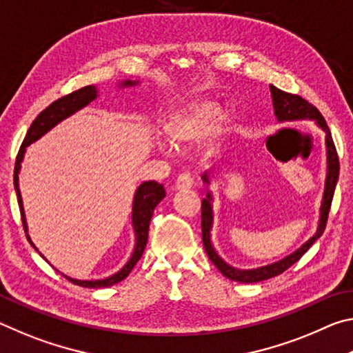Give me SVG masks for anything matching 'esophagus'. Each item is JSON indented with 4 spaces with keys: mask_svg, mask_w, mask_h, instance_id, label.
Wrapping results in <instances>:
<instances>
[{
    "mask_svg": "<svg viewBox=\"0 0 353 353\" xmlns=\"http://www.w3.org/2000/svg\"><path fill=\"white\" fill-rule=\"evenodd\" d=\"M194 183V177L190 174V172H183V174L179 176L176 179V190H187V188H191L193 187Z\"/></svg>",
    "mask_w": 353,
    "mask_h": 353,
    "instance_id": "1",
    "label": "esophagus"
}]
</instances>
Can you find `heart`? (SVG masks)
<instances>
[{
	"mask_svg": "<svg viewBox=\"0 0 353 353\" xmlns=\"http://www.w3.org/2000/svg\"><path fill=\"white\" fill-rule=\"evenodd\" d=\"M235 118L236 110L234 105H227L224 110L219 112L214 101L198 99L165 124V135L176 146L193 145L205 139L216 121L221 128H229Z\"/></svg>",
	"mask_w": 353,
	"mask_h": 353,
	"instance_id": "obj_1",
	"label": "heart"
}]
</instances>
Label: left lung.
Returning <instances> with one entry per match:
<instances>
[{"mask_svg": "<svg viewBox=\"0 0 353 353\" xmlns=\"http://www.w3.org/2000/svg\"><path fill=\"white\" fill-rule=\"evenodd\" d=\"M271 88V97H272V105H274V115L277 117L280 123L283 121H296V119H314L318 123V126L325 132V145H327V179H325V190H324V198H322V205H321V219L316 234L310 238V240L303 244L302 248H299L296 252L291 255L285 256L283 260L272 263V265L255 268V270H236V268L227 265V263L221 259L216 254V250L213 249L212 241H210V230L213 224V212H212V194L210 191L207 190V198L202 199V243H204L205 252L208 259L212 260L214 266L218 268L219 272L225 276L227 279L235 280V282L241 283H255L261 282V280L276 277L279 274L285 272L290 266L294 265L296 261L301 260V256L307 252V250L313 246V243L318 240V238L324 234L325 225H327V218L328 212H330L334 187H336L338 176H339V159L336 148H334V143L332 139L330 129H328L324 117L321 115V112L316 109L313 104H310L307 99H303L299 94L286 93L280 88L270 85ZM204 182L208 185L210 183V179L205 172Z\"/></svg>", "mask_w": 353, "mask_h": 353, "instance_id": "1", "label": "left lung"}]
</instances>
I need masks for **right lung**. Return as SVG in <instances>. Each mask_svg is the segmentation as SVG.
<instances>
[{
	"instance_id": "obj_1",
	"label": "right lung",
	"mask_w": 353,
	"mask_h": 353,
	"mask_svg": "<svg viewBox=\"0 0 353 353\" xmlns=\"http://www.w3.org/2000/svg\"><path fill=\"white\" fill-rule=\"evenodd\" d=\"M123 87L126 85H134V81H126L121 82ZM98 97V90L94 85H87L82 87L79 90L71 92L70 94H65V97L59 98L54 103L50 104L46 107L43 112L39 113V117L34 119L31 128L28 129V134L25 137V140L21 143V148L19 151V155H17L15 160V168H14V185H15V191H17V198H19V205H20V212H21V221H23V227H25L26 236L29 243L32 244L31 238L28 235V225H26V218H25V210H23V201H21V194H20V188H19V172L21 168V162H23V155L26 152V148L34 143L35 140H39L41 135H45L48 130L52 129L62 121V119L68 118L70 115H73L74 112L81 110L82 107H85L87 104H90L92 101ZM166 196L165 188L162 183H157L155 181H148L143 182L139 188L135 191L134 196V205H132V225L135 230V248H134V254L130 256L129 261L124 265L121 270H119L117 274L113 276L103 279V280H76L67 277L70 282H73L77 286H83V288H105V286H112L121 280L126 279L130 271L134 270V266L137 265V261L141 259L143 252H145L146 243H148V232H149V223H151L154 208L157 207V204L162 201ZM35 248V246H34ZM37 249V248H35Z\"/></svg>"
}]
</instances>
